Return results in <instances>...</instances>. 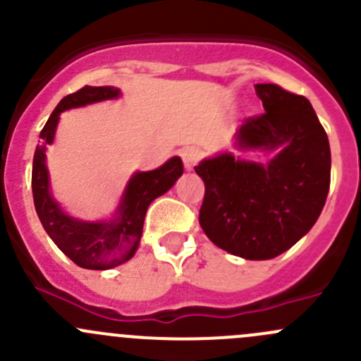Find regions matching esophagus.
Segmentation results:
<instances>
[{"label":"esophagus","mask_w":361,"mask_h":361,"mask_svg":"<svg viewBox=\"0 0 361 361\" xmlns=\"http://www.w3.org/2000/svg\"><path fill=\"white\" fill-rule=\"evenodd\" d=\"M180 155H181V160H183L185 167H187L188 171L194 169V166H197V162H199V160H201V157H202L201 150H199V148H195V147L183 148Z\"/></svg>","instance_id":"1"}]
</instances>
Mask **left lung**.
I'll list each match as a JSON object with an SVG mask.
<instances>
[{
  "label": "left lung",
  "instance_id": "8db88e82",
  "mask_svg": "<svg viewBox=\"0 0 361 361\" xmlns=\"http://www.w3.org/2000/svg\"><path fill=\"white\" fill-rule=\"evenodd\" d=\"M264 113L235 133L239 150H276L269 164L221 154L202 160L199 224L218 248L246 260L290 250L318 220L330 188V145L311 103L276 83L255 85Z\"/></svg>",
  "mask_w": 361,
  "mask_h": 361
}]
</instances>
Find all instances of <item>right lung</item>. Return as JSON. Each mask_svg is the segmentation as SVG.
<instances>
[{
  "label": "right lung",
  "mask_w": 361,
  "mask_h": 361,
  "mask_svg": "<svg viewBox=\"0 0 361 361\" xmlns=\"http://www.w3.org/2000/svg\"><path fill=\"white\" fill-rule=\"evenodd\" d=\"M118 94L120 90L111 85H85L63 97L39 133L42 141L36 147L32 159V199L43 228L68 258H71L80 267L92 271H106L133 258L143 234L145 214L150 202L159 195L166 194L183 174V164L180 157L169 159L155 171L136 173L123 192L116 209V218L111 221L76 220L68 216L59 204L54 201L49 188L45 152L47 145L54 141L59 115L69 108L113 99L118 97Z\"/></svg>",
  "instance_id": "right-lung-1"
}]
</instances>
